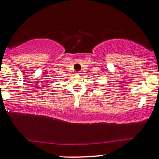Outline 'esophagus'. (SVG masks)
<instances>
[{"instance_id":"esophagus-1","label":"esophagus","mask_w":159,"mask_h":159,"mask_svg":"<svg viewBox=\"0 0 159 159\" xmlns=\"http://www.w3.org/2000/svg\"><path fill=\"white\" fill-rule=\"evenodd\" d=\"M76 74H77V75H80L82 74V73H81V72H76Z\"/></svg>"}]
</instances>
